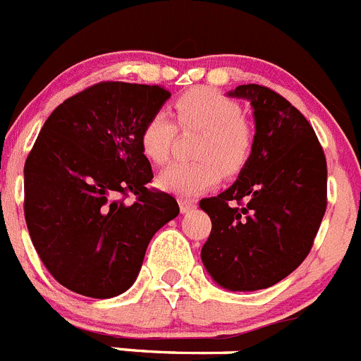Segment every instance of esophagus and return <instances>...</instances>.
I'll use <instances>...</instances> for the list:
<instances>
[{
  "label": "esophagus",
  "instance_id": "1",
  "mask_svg": "<svg viewBox=\"0 0 361 361\" xmlns=\"http://www.w3.org/2000/svg\"><path fill=\"white\" fill-rule=\"evenodd\" d=\"M178 203H180L181 214L190 212V210H194V207H196V203H194V200H180V201H178Z\"/></svg>",
  "mask_w": 361,
  "mask_h": 361
}]
</instances>
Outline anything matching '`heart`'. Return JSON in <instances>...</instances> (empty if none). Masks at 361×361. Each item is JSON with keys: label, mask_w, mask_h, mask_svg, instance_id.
<instances>
[{"label": "heart", "mask_w": 361, "mask_h": 361, "mask_svg": "<svg viewBox=\"0 0 361 361\" xmlns=\"http://www.w3.org/2000/svg\"><path fill=\"white\" fill-rule=\"evenodd\" d=\"M174 115L183 131H201L196 161H176L158 176L164 190L180 197L197 196L219 183L223 173L233 176L248 164L253 149L252 128L241 106L212 87H196L178 97ZM178 128L171 113L158 109L142 126L140 147L152 164L171 158Z\"/></svg>", "instance_id": "obj_1"}]
</instances>
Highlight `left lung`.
Returning <instances> with one entry per match:
<instances>
[{"label": "left lung", "instance_id": "1", "mask_svg": "<svg viewBox=\"0 0 361 361\" xmlns=\"http://www.w3.org/2000/svg\"><path fill=\"white\" fill-rule=\"evenodd\" d=\"M253 108L248 164L225 192L200 201L212 230L201 248L210 277L230 291L277 284L307 257L327 207V165L313 128L269 87L237 86Z\"/></svg>", "mask_w": 361, "mask_h": 361}]
</instances>
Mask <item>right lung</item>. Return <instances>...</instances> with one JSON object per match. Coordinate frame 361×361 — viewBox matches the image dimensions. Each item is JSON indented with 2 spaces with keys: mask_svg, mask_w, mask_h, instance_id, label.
<instances>
[{
  "mask_svg": "<svg viewBox=\"0 0 361 361\" xmlns=\"http://www.w3.org/2000/svg\"><path fill=\"white\" fill-rule=\"evenodd\" d=\"M169 97L161 86L99 82L59 104L39 133L25 164V219L68 290L124 293L152 235L180 214L171 194L147 188L152 169L140 147L142 126Z\"/></svg>",
  "mask_w": 361,
  "mask_h": 361,
  "instance_id": "right-lung-1",
  "label": "right lung"
}]
</instances>
